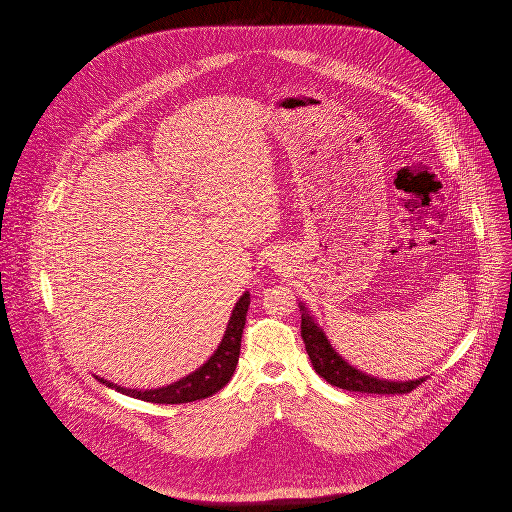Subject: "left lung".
<instances>
[{
	"instance_id": "left-lung-1",
	"label": "left lung",
	"mask_w": 512,
	"mask_h": 512,
	"mask_svg": "<svg viewBox=\"0 0 512 512\" xmlns=\"http://www.w3.org/2000/svg\"><path fill=\"white\" fill-rule=\"evenodd\" d=\"M303 315H301V338L305 341V349L309 353V359L315 366L318 376H322L328 384L347 391H361V393H409L426 378L418 380H409V382H390V380H380L370 374H365L357 370L355 366L345 363L340 355L334 351L324 332L318 328L317 322L313 317L307 315L305 307L299 305Z\"/></svg>"
}]
</instances>
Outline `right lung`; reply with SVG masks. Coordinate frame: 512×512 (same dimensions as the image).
Wrapping results in <instances>:
<instances>
[{"mask_svg": "<svg viewBox=\"0 0 512 512\" xmlns=\"http://www.w3.org/2000/svg\"><path fill=\"white\" fill-rule=\"evenodd\" d=\"M247 307H249V292H245L240 301L236 303L230 322L226 326L224 338L219 343L217 351L211 355V359L203 366H199L195 372L188 374L186 378L174 382L171 386L165 388H157V390H126L113 382H107L103 378H98L101 384L115 388L124 395L149 401V403H165V405H178V403H190L197 399H205L211 397L213 393L222 390L240 359V345H242V334H244L245 315H247Z\"/></svg>", "mask_w": 512, "mask_h": 512, "instance_id": "1", "label": "right lung"}]
</instances>
